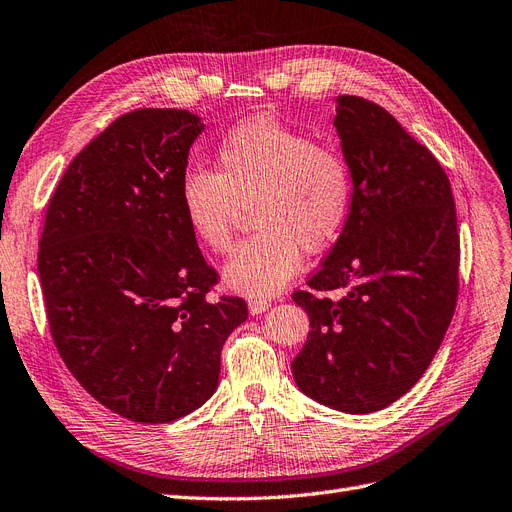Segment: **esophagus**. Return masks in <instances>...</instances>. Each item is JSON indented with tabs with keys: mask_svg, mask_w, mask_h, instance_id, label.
Masks as SVG:
<instances>
[{
	"mask_svg": "<svg viewBox=\"0 0 512 512\" xmlns=\"http://www.w3.org/2000/svg\"><path fill=\"white\" fill-rule=\"evenodd\" d=\"M269 307H271V303L267 301V298H254V301L248 303V309H250L252 315H260V313L267 311Z\"/></svg>",
	"mask_w": 512,
	"mask_h": 512,
	"instance_id": "1",
	"label": "esophagus"
}]
</instances>
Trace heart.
I'll return each mask as SVG.
<instances>
[{
  "mask_svg": "<svg viewBox=\"0 0 512 512\" xmlns=\"http://www.w3.org/2000/svg\"><path fill=\"white\" fill-rule=\"evenodd\" d=\"M252 205L256 235L224 267L226 284L250 296L279 292L301 269L303 248L337 241L354 209V178L339 150L269 118L243 122L214 156V171L190 169L180 209L190 233L214 254L231 250L239 207Z\"/></svg>",
  "mask_w": 512,
  "mask_h": 512,
  "instance_id": "obj_1",
  "label": "heart"
}]
</instances>
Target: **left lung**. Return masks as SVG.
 Here are the masks:
<instances>
[{
    "mask_svg": "<svg viewBox=\"0 0 512 512\" xmlns=\"http://www.w3.org/2000/svg\"><path fill=\"white\" fill-rule=\"evenodd\" d=\"M334 127L354 209L309 290L292 294L311 326L292 375L315 402L364 415L407 394L443 343L460 235L447 173L390 112L341 95Z\"/></svg>",
    "mask_w": 512,
    "mask_h": 512,
    "instance_id": "obj_1",
    "label": "left lung"
}]
</instances>
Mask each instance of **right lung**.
Returning <instances> with one entry per match:
<instances>
[{
	"instance_id": "add662e5",
	"label": "right lung",
	"mask_w": 512,
	"mask_h": 512,
	"mask_svg": "<svg viewBox=\"0 0 512 512\" xmlns=\"http://www.w3.org/2000/svg\"><path fill=\"white\" fill-rule=\"evenodd\" d=\"M203 129L188 110L122 114L69 163L46 209L38 273L52 341L88 394L139 424L205 404L224 341L248 320L243 298L207 301L218 273L180 209Z\"/></svg>"
}]
</instances>
